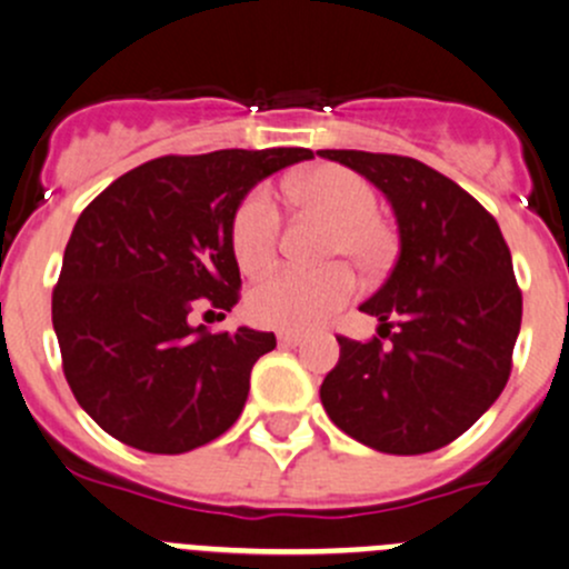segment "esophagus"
<instances>
[{
    "mask_svg": "<svg viewBox=\"0 0 569 569\" xmlns=\"http://www.w3.org/2000/svg\"><path fill=\"white\" fill-rule=\"evenodd\" d=\"M302 332H278V341L283 343V347H300L302 343Z\"/></svg>",
    "mask_w": 569,
    "mask_h": 569,
    "instance_id": "1",
    "label": "esophagus"
}]
</instances>
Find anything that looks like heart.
I'll list each match as a JSON object with an SVG mask.
<instances>
[{
  "label": "heart",
  "mask_w": 569,
  "mask_h": 569,
  "mask_svg": "<svg viewBox=\"0 0 569 569\" xmlns=\"http://www.w3.org/2000/svg\"><path fill=\"white\" fill-rule=\"evenodd\" d=\"M283 192L291 203L325 214L330 222L321 258V269H278L252 286L248 313L256 325L297 332L311 330L341 311L355 295V272L341 260L358 267L363 278H382L396 261V237L377 217L380 194L369 178L341 164H319L283 181ZM278 203L267 187H252L231 220V250L244 272L258 274L269 269L280 248Z\"/></svg>",
  "instance_id": "obj_1"
}]
</instances>
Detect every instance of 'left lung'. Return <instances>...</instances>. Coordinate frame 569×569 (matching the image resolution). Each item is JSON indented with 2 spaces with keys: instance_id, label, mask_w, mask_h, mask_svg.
<instances>
[{
  "instance_id": "obj_1",
  "label": "left lung",
  "mask_w": 569,
  "mask_h": 569,
  "mask_svg": "<svg viewBox=\"0 0 569 569\" xmlns=\"http://www.w3.org/2000/svg\"><path fill=\"white\" fill-rule=\"evenodd\" d=\"M386 192L399 261L360 306L382 321L369 341L338 336L321 382L338 429L386 455H427L468 432L503 391L523 295L496 217L460 183L396 153L319 151Z\"/></svg>"
}]
</instances>
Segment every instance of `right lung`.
Wrapping results in <instances>:
<instances>
[{"label": "right lung", "mask_w": 569, "mask_h": 569, "mask_svg": "<svg viewBox=\"0 0 569 569\" xmlns=\"http://www.w3.org/2000/svg\"><path fill=\"white\" fill-rule=\"evenodd\" d=\"M308 148L159 157L129 170L73 226L51 291L62 371L104 432L148 455H183L233 427L272 332L189 325L206 300L231 311V220L261 178ZM211 313V311H209Z\"/></svg>", "instance_id": "right-lung-1"}]
</instances>
